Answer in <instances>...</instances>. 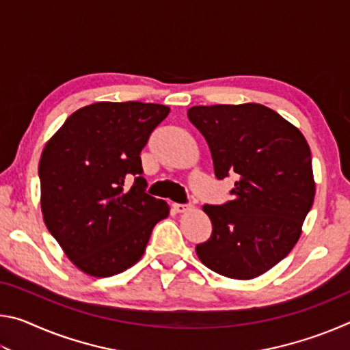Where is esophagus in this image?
Segmentation results:
<instances>
[{"mask_svg":"<svg viewBox=\"0 0 350 350\" xmlns=\"http://www.w3.org/2000/svg\"><path fill=\"white\" fill-rule=\"evenodd\" d=\"M173 208L177 213H185L187 210L191 208V205H189V204H173Z\"/></svg>","mask_w":350,"mask_h":350,"instance_id":"obj_1","label":"esophagus"}]
</instances>
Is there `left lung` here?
Here are the masks:
<instances>
[{
	"instance_id": "1",
	"label": "left lung",
	"mask_w": 350,
	"mask_h": 350,
	"mask_svg": "<svg viewBox=\"0 0 350 350\" xmlns=\"http://www.w3.org/2000/svg\"><path fill=\"white\" fill-rule=\"evenodd\" d=\"M219 180L236 177L232 200L204 205L213 232L196 245L210 270L233 280L265 273L290 253L315 198L310 148L292 123L267 106H193Z\"/></svg>"
}]
</instances>
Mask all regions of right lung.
Returning <instances> with one entry per match:
<instances>
[{"mask_svg":"<svg viewBox=\"0 0 350 350\" xmlns=\"http://www.w3.org/2000/svg\"><path fill=\"white\" fill-rule=\"evenodd\" d=\"M168 114L157 103H94L70 114L44 146L38 177L46 227L85 273L106 278L131 267L168 216L167 202L146 194L140 161Z\"/></svg>","mask_w":350,"mask_h":350,"instance_id":"obj_1","label":"right lung"}]
</instances>
